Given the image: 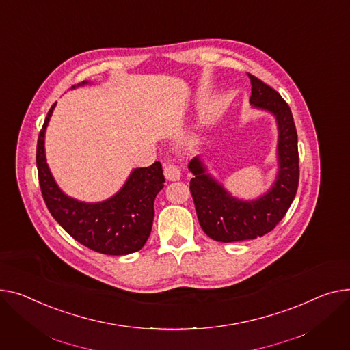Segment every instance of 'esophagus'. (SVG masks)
Returning <instances> with one entry per match:
<instances>
[{
	"mask_svg": "<svg viewBox=\"0 0 350 350\" xmlns=\"http://www.w3.org/2000/svg\"><path fill=\"white\" fill-rule=\"evenodd\" d=\"M165 177L169 181H177L181 177V170L176 165H173V163H169L165 167Z\"/></svg>",
	"mask_w": 350,
	"mask_h": 350,
	"instance_id": "1",
	"label": "esophagus"
}]
</instances>
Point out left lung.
<instances>
[{
  "label": "left lung",
  "mask_w": 350,
  "mask_h": 350,
  "mask_svg": "<svg viewBox=\"0 0 350 350\" xmlns=\"http://www.w3.org/2000/svg\"><path fill=\"white\" fill-rule=\"evenodd\" d=\"M252 84L250 104L275 116L278 129V173L270 190L256 200H239L218 183L200 157L189 163L194 174L190 191L205 234L217 242H239L269 234L283 219L295 197L299 167L297 131L288 104L275 90L247 75Z\"/></svg>",
  "instance_id": "1"
}]
</instances>
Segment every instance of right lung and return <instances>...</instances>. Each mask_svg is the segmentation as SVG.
Returning <instances> with one entry per match:
<instances>
[{
    "mask_svg": "<svg viewBox=\"0 0 350 350\" xmlns=\"http://www.w3.org/2000/svg\"><path fill=\"white\" fill-rule=\"evenodd\" d=\"M83 84L87 81L72 88ZM55 105L46 116L36 146L39 184L49 213L70 237L91 250L112 256L141 250L152 230L154 198L165 183L160 161L135 169L122 189L105 201L83 202L66 196L56 184L44 154V132Z\"/></svg>",
    "mask_w": 350,
    "mask_h": 350,
    "instance_id": "1",
    "label": "right lung"
}]
</instances>
